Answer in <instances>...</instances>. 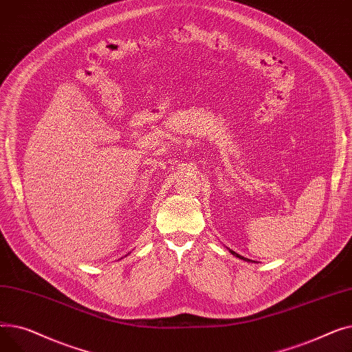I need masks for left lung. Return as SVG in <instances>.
Listing matches in <instances>:
<instances>
[{
  "instance_id": "8db88e82",
  "label": "left lung",
  "mask_w": 352,
  "mask_h": 352,
  "mask_svg": "<svg viewBox=\"0 0 352 352\" xmlns=\"http://www.w3.org/2000/svg\"><path fill=\"white\" fill-rule=\"evenodd\" d=\"M230 252H231L232 255H235L236 258H239V260H244V261H247V263H252L251 260H248V258H244L243 255H239V254H236V252H235V251H232V250H230Z\"/></svg>"
}]
</instances>
